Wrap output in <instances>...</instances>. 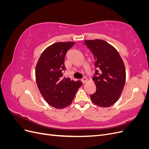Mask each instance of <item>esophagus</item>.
Instances as JSON below:
<instances>
[{"label":"esophagus","instance_id":"1","mask_svg":"<svg viewBox=\"0 0 149 149\" xmlns=\"http://www.w3.org/2000/svg\"><path fill=\"white\" fill-rule=\"evenodd\" d=\"M87 78H86V77H84V78H83L82 79H81V81H82V83H86L87 81Z\"/></svg>","mask_w":149,"mask_h":149}]
</instances>
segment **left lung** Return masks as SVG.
Segmentation results:
<instances>
[{
	"label": "left lung",
	"instance_id": "8db88e82",
	"mask_svg": "<svg viewBox=\"0 0 149 149\" xmlns=\"http://www.w3.org/2000/svg\"><path fill=\"white\" fill-rule=\"evenodd\" d=\"M84 42L94 57L93 80L96 91L90 96L91 101L101 107H109L118 100L124 86V62L118 52L102 40H88Z\"/></svg>",
	"mask_w": 149,
	"mask_h": 149
}]
</instances>
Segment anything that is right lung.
Here are the masks:
<instances>
[{"label":"right lung","mask_w":149,"mask_h":149,"mask_svg":"<svg viewBox=\"0 0 149 149\" xmlns=\"http://www.w3.org/2000/svg\"><path fill=\"white\" fill-rule=\"evenodd\" d=\"M74 43L57 42L47 48L39 58L35 69L36 81L40 93L49 105L56 109L72 102L81 81L63 77L66 70L65 58Z\"/></svg>","instance_id":"right-lung-1"}]
</instances>
